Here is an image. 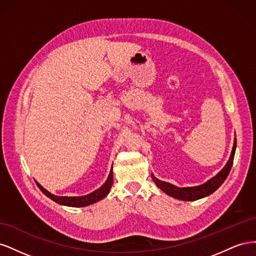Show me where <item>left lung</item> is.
<instances>
[{"instance_id":"obj_1","label":"left lung","mask_w":256,"mask_h":256,"mask_svg":"<svg viewBox=\"0 0 256 256\" xmlns=\"http://www.w3.org/2000/svg\"><path fill=\"white\" fill-rule=\"evenodd\" d=\"M235 150H236V138H235V142H234V146H233V150H232L230 157L228 161V164H226V166H224L214 177H212V180H209L204 184L198 186V187L178 188L171 184L157 180V178L154 175H152V177L154 184H156L164 193H166V194L171 196L175 198H178V200H196L198 198H202L204 196L212 194V193L218 189L220 186L224 182V180H226V177L232 168V166H233Z\"/></svg>"}]
</instances>
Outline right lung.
Instances as JSON below:
<instances>
[{
  "label": "right lung",
  "mask_w": 256,
  "mask_h": 256,
  "mask_svg": "<svg viewBox=\"0 0 256 256\" xmlns=\"http://www.w3.org/2000/svg\"><path fill=\"white\" fill-rule=\"evenodd\" d=\"M112 184H113V172L111 170L109 177H108L106 182L102 184V187H100L96 191L90 193V194L84 196H58L52 194V193H50L46 189H44V187H42V186L36 182L38 188L42 190V192L44 196H47L49 198H51L52 200H54V202H56L58 204L72 206V207H84L90 204H94L98 202V200H102L108 193H109Z\"/></svg>",
  "instance_id": "1"
}]
</instances>
